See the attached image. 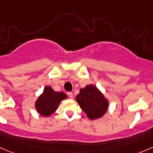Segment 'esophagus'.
<instances>
[{
	"label": "esophagus",
	"mask_w": 153,
	"mask_h": 153,
	"mask_svg": "<svg viewBox=\"0 0 153 153\" xmlns=\"http://www.w3.org/2000/svg\"><path fill=\"white\" fill-rule=\"evenodd\" d=\"M68 96L70 99H72L73 98V94L72 92H68Z\"/></svg>",
	"instance_id": "obj_1"
}]
</instances>
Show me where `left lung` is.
Returning <instances> with one entry per match:
<instances>
[{
	"instance_id": "8db88e82",
	"label": "left lung",
	"mask_w": 153,
	"mask_h": 153,
	"mask_svg": "<svg viewBox=\"0 0 153 153\" xmlns=\"http://www.w3.org/2000/svg\"><path fill=\"white\" fill-rule=\"evenodd\" d=\"M75 100L86 113V117L91 120L103 117L109 105L108 100L102 91L92 84L81 88Z\"/></svg>"
}]
</instances>
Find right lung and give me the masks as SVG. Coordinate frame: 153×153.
<instances>
[{
	"mask_svg": "<svg viewBox=\"0 0 153 153\" xmlns=\"http://www.w3.org/2000/svg\"><path fill=\"white\" fill-rule=\"evenodd\" d=\"M67 98L65 93L56 91L51 86H46L35 101V108L42 117H50L57 110L60 102Z\"/></svg>",
	"mask_w": 153,
	"mask_h": 153,
	"instance_id": "obj_1",
	"label": "right lung"
}]
</instances>
